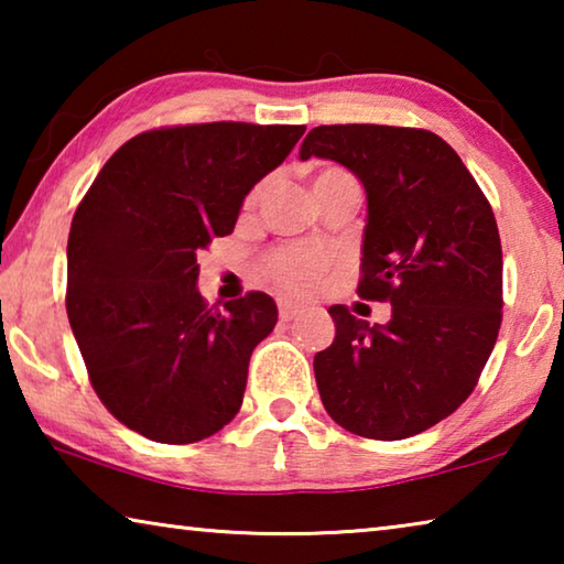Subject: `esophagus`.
Masks as SVG:
<instances>
[{
	"mask_svg": "<svg viewBox=\"0 0 564 564\" xmlns=\"http://www.w3.org/2000/svg\"><path fill=\"white\" fill-rule=\"evenodd\" d=\"M279 313H281L283 321H291L301 313V305L289 301V299H279Z\"/></svg>",
	"mask_w": 564,
	"mask_h": 564,
	"instance_id": "1",
	"label": "esophagus"
}]
</instances>
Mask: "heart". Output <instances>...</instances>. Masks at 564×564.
I'll list each match as a JSON object with an SVG mask.
<instances>
[{"mask_svg":"<svg viewBox=\"0 0 564 564\" xmlns=\"http://www.w3.org/2000/svg\"><path fill=\"white\" fill-rule=\"evenodd\" d=\"M338 176H350V174L338 166H328L318 171L316 181H328ZM316 181H313V184H316ZM263 191H265V184L256 186L251 191V196H248V206L259 202ZM328 265H330V253L323 251V248L285 246V248H279V251H273L269 259H265V273H269L273 283H279L281 289L291 293H305L321 281V275L328 271Z\"/></svg>","mask_w":564,"mask_h":564,"instance_id":"1","label":"heart"}]
</instances>
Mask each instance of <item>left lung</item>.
Returning a JSON list of instances; mask_svg holds the SVG:
<instances>
[{
    "label": "left lung",
    "instance_id": "obj_1",
    "mask_svg": "<svg viewBox=\"0 0 564 564\" xmlns=\"http://www.w3.org/2000/svg\"><path fill=\"white\" fill-rule=\"evenodd\" d=\"M338 161L368 198L358 295L390 303L386 326L330 305L316 352L323 405L340 427L403 441L473 393L502 323V246L490 202L455 149L425 129L333 123L301 159Z\"/></svg>",
    "mask_w": 564,
    "mask_h": 564
}]
</instances>
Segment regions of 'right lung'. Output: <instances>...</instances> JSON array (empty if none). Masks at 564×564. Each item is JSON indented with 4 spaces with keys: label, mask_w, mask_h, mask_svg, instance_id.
<instances>
[{
    "label": "right lung",
    "mask_w": 564,
    "mask_h": 564,
    "mask_svg": "<svg viewBox=\"0 0 564 564\" xmlns=\"http://www.w3.org/2000/svg\"><path fill=\"white\" fill-rule=\"evenodd\" d=\"M305 127L214 121L151 129L104 164L66 243V316L109 413L156 443L228 425L248 360L279 308L261 291L208 308L202 251L234 231L243 198Z\"/></svg>",
    "instance_id": "obj_1"
}]
</instances>
